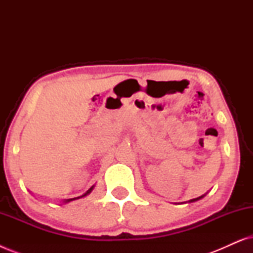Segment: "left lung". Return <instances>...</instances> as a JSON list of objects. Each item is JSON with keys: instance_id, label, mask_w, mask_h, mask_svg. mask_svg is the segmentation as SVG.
Wrapping results in <instances>:
<instances>
[{"instance_id": "8db88e82", "label": "left lung", "mask_w": 253, "mask_h": 253, "mask_svg": "<svg viewBox=\"0 0 253 253\" xmlns=\"http://www.w3.org/2000/svg\"><path fill=\"white\" fill-rule=\"evenodd\" d=\"M204 196H202V197H198V198H195V199H191L190 200V203H192V202H196V200H198V199H200V198H203Z\"/></svg>"}]
</instances>
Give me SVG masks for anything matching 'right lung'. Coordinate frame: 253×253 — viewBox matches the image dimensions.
I'll return each mask as SVG.
<instances>
[{"label":"right lung","instance_id":"obj_1","mask_svg":"<svg viewBox=\"0 0 253 253\" xmlns=\"http://www.w3.org/2000/svg\"><path fill=\"white\" fill-rule=\"evenodd\" d=\"M92 189H93V186H92V188H91V189H89V190H87V192H86V193H84V195H83V196H81V197H77V198H71V199H67V200H65V203H69V202H71V200H75V199H79V198H82V197H85L86 195H88V193L92 191Z\"/></svg>","mask_w":253,"mask_h":253}]
</instances>
